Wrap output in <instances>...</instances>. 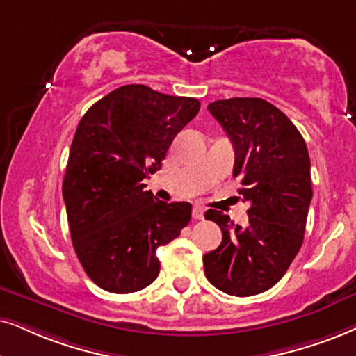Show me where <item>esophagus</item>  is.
<instances>
[{"label": "esophagus", "instance_id": "obj_1", "mask_svg": "<svg viewBox=\"0 0 356 356\" xmlns=\"http://www.w3.org/2000/svg\"><path fill=\"white\" fill-rule=\"evenodd\" d=\"M192 218L193 220H202L204 218V209H202V207H199V205H195L192 209Z\"/></svg>", "mask_w": 356, "mask_h": 356}]
</instances>
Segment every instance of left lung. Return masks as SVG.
I'll use <instances>...</instances> for the list:
<instances>
[{
  "label": "left lung",
  "mask_w": 356,
  "mask_h": 356,
  "mask_svg": "<svg viewBox=\"0 0 356 356\" xmlns=\"http://www.w3.org/2000/svg\"><path fill=\"white\" fill-rule=\"evenodd\" d=\"M207 108L235 147L233 177L250 204V223L241 228L222 211H205L223 235L204 256L205 276L217 289L246 298L271 289L302 246L312 200L309 152L292 121L263 98L217 100Z\"/></svg>",
  "instance_id": "1"
}]
</instances>
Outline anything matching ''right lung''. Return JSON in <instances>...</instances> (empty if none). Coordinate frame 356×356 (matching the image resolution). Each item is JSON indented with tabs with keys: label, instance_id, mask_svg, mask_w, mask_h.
I'll list each match as a JSON object with an SVG mask.
<instances>
[{
	"label": "right lung",
	"instance_id": "right-lung-1",
	"mask_svg": "<svg viewBox=\"0 0 356 356\" xmlns=\"http://www.w3.org/2000/svg\"><path fill=\"white\" fill-rule=\"evenodd\" d=\"M200 110L191 97L123 85L88 108L70 146L62 193L72 245L102 289L129 294L157 277L156 251L191 222L188 202L145 191L170 143Z\"/></svg>",
	"mask_w": 356,
	"mask_h": 356
}]
</instances>
